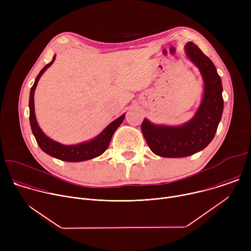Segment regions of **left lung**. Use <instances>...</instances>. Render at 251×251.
I'll return each instance as SVG.
<instances>
[{
	"label": "left lung",
	"mask_w": 251,
	"mask_h": 251,
	"mask_svg": "<svg viewBox=\"0 0 251 251\" xmlns=\"http://www.w3.org/2000/svg\"><path fill=\"white\" fill-rule=\"evenodd\" d=\"M190 59L201 70L204 93L195 117L178 127L158 126L144 119L141 130L151 151L165 158H182L204 149L213 139L224 111L223 84L212 61L193 43L186 45Z\"/></svg>",
	"instance_id": "obj_1"
}]
</instances>
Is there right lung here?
I'll return each mask as SVG.
<instances>
[{"label":"right lung","mask_w":251,"mask_h":251,"mask_svg":"<svg viewBox=\"0 0 251 251\" xmlns=\"http://www.w3.org/2000/svg\"><path fill=\"white\" fill-rule=\"evenodd\" d=\"M54 59H55V55L53 56L52 60L41 70V73L39 74L37 78H35L34 83L30 89L28 106H29V123H30L32 134L35 140H37V143L40 146V148L45 153L58 160L66 161V162H81V161H86V160H90L95 157H98L101 154H103L105 150L108 148L114 132L124 120V117H125L124 114L119 118H117L116 120H114L110 125L107 126L93 140L89 142L81 143V144H78V145H74V146L61 145L60 143H57L50 139L45 135V133L42 131V129L38 125L37 119H35V114H34V102H33L34 89L37 87V84L42 75L45 73L48 67H50L52 64Z\"/></svg>","instance_id":"right-lung-1"}]
</instances>
